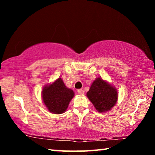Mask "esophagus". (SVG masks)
Here are the masks:
<instances>
[{
  "label": "esophagus",
  "mask_w": 155,
  "mask_h": 155,
  "mask_svg": "<svg viewBox=\"0 0 155 155\" xmlns=\"http://www.w3.org/2000/svg\"><path fill=\"white\" fill-rule=\"evenodd\" d=\"M78 94H80V95H83L84 94V91L82 90V89H79V90H77Z\"/></svg>",
  "instance_id": "34e87169"
}]
</instances>
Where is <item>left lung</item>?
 Here are the masks:
<instances>
[{
	"instance_id": "obj_1",
	"label": "left lung",
	"mask_w": 155,
	"mask_h": 155,
	"mask_svg": "<svg viewBox=\"0 0 155 155\" xmlns=\"http://www.w3.org/2000/svg\"><path fill=\"white\" fill-rule=\"evenodd\" d=\"M87 96L99 112L108 111L116 103L117 91L114 87L97 78L87 91Z\"/></svg>"
}]
</instances>
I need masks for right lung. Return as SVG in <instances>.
Wrapping results in <instances>:
<instances>
[{"mask_svg":"<svg viewBox=\"0 0 155 155\" xmlns=\"http://www.w3.org/2000/svg\"><path fill=\"white\" fill-rule=\"evenodd\" d=\"M41 94L44 103L48 111L55 114H61L66 111L74 95V91L66 87L61 78L45 86Z\"/></svg>","mask_w":155,"mask_h":155,"instance_id":"1","label":"right lung"}]
</instances>
